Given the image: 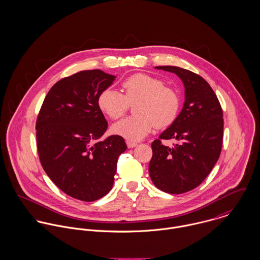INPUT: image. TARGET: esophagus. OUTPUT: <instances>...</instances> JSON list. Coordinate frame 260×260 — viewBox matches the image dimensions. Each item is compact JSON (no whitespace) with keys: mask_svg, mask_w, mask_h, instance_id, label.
<instances>
[{"mask_svg":"<svg viewBox=\"0 0 260 260\" xmlns=\"http://www.w3.org/2000/svg\"><path fill=\"white\" fill-rule=\"evenodd\" d=\"M126 144H127L128 148H134L135 146H137L136 142H133V141H130V140H126Z\"/></svg>","mask_w":260,"mask_h":260,"instance_id":"34e87169","label":"esophagus"}]
</instances>
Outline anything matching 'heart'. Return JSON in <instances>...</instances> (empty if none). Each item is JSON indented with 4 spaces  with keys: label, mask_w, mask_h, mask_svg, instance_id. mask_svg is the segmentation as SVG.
I'll return each mask as SVG.
<instances>
[{
    "label": "heart",
    "mask_w": 260,
    "mask_h": 260,
    "mask_svg": "<svg viewBox=\"0 0 260 260\" xmlns=\"http://www.w3.org/2000/svg\"><path fill=\"white\" fill-rule=\"evenodd\" d=\"M119 91L107 88L98 96V107L111 119L122 117L129 104L137 102L134 113L112 126L114 134L128 140H140L156 127H166L177 117L180 99L176 91L150 75L138 73L125 79Z\"/></svg>",
    "instance_id": "heart-1"
}]
</instances>
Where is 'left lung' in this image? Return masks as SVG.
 Instances as JSON below:
<instances>
[{"instance_id":"left-lung-1","label":"left lung","mask_w":260,"mask_h":260,"mask_svg":"<svg viewBox=\"0 0 260 260\" xmlns=\"http://www.w3.org/2000/svg\"><path fill=\"white\" fill-rule=\"evenodd\" d=\"M155 69L177 75L184 85L183 108L173 123L152 142L149 175L158 189L181 194L200 185L217 162L223 139V113L210 85L199 75L175 66ZM174 139L165 147L160 140Z\"/></svg>"}]
</instances>
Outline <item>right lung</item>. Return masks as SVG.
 Here are the masks:
<instances>
[{
	"instance_id": "obj_1",
	"label": "right lung",
	"mask_w": 260,
	"mask_h": 260,
	"mask_svg": "<svg viewBox=\"0 0 260 260\" xmlns=\"http://www.w3.org/2000/svg\"><path fill=\"white\" fill-rule=\"evenodd\" d=\"M116 76L87 70L58 81L48 92L36 123L39 158L50 179L67 195L95 201L112 189L123 137L100 140L108 123L98 96Z\"/></svg>"
}]
</instances>
